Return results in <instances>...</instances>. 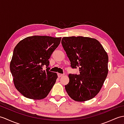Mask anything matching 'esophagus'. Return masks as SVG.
<instances>
[{
  "label": "esophagus",
  "mask_w": 124,
  "mask_h": 124,
  "mask_svg": "<svg viewBox=\"0 0 124 124\" xmlns=\"http://www.w3.org/2000/svg\"><path fill=\"white\" fill-rule=\"evenodd\" d=\"M63 76H64V74H61V73H58V74H57V76H58L59 78L60 77H63Z\"/></svg>",
  "instance_id": "obj_1"
}]
</instances>
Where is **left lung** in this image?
Segmentation results:
<instances>
[{"mask_svg": "<svg viewBox=\"0 0 124 124\" xmlns=\"http://www.w3.org/2000/svg\"><path fill=\"white\" fill-rule=\"evenodd\" d=\"M62 46L72 69L79 74H69L66 91L77 101L91 99L99 93L108 74V56L96 39L82 36L64 37Z\"/></svg>", "mask_w": 124, "mask_h": 124, "instance_id": "8db88e82", "label": "left lung"}]
</instances>
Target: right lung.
<instances>
[{"mask_svg":"<svg viewBox=\"0 0 124 124\" xmlns=\"http://www.w3.org/2000/svg\"><path fill=\"white\" fill-rule=\"evenodd\" d=\"M61 37H27L14 50L10 70L17 90L24 97L42 99L55 84L57 76L49 71L48 59L61 42ZM46 66V70L42 68Z\"/></svg>","mask_w":124,"mask_h":124,"instance_id":"right-lung-1","label":"right lung"}]
</instances>
